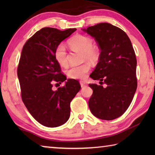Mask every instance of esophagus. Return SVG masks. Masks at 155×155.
I'll use <instances>...</instances> for the list:
<instances>
[{"label": "esophagus", "mask_w": 155, "mask_h": 155, "mask_svg": "<svg viewBox=\"0 0 155 155\" xmlns=\"http://www.w3.org/2000/svg\"><path fill=\"white\" fill-rule=\"evenodd\" d=\"M80 84H81V87H85V86L87 85V83H86L85 81H80Z\"/></svg>", "instance_id": "obj_1"}]
</instances>
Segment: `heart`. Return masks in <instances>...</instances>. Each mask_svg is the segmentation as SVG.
<instances>
[{"instance_id":"1","label":"heart","mask_w":155,"mask_h":155,"mask_svg":"<svg viewBox=\"0 0 155 155\" xmlns=\"http://www.w3.org/2000/svg\"><path fill=\"white\" fill-rule=\"evenodd\" d=\"M71 48L76 51L82 52L83 60H88L91 63H96L101 57V52L98 47L93 45V41L90 37L83 35H77L70 38L68 41ZM54 59L63 67L68 65V54L65 47L63 44H59L56 47L54 52ZM91 69L89 63L80 65L72 66L67 70L68 77L72 79H84Z\"/></svg>"}]
</instances>
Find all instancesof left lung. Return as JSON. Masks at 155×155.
Returning a JSON list of instances; mask_svg holds the SVG:
<instances>
[{
    "label": "left lung",
    "mask_w": 155,
    "mask_h": 155,
    "mask_svg": "<svg viewBox=\"0 0 155 155\" xmlns=\"http://www.w3.org/2000/svg\"><path fill=\"white\" fill-rule=\"evenodd\" d=\"M83 30L94 38L101 51L99 62L90 74L101 85L90 84L93 94L89 107L98 118H117L130 106L137 89L135 51L127 33L109 23Z\"/></svg>",
    "instance_id": "obj_1"
}]
</instances>
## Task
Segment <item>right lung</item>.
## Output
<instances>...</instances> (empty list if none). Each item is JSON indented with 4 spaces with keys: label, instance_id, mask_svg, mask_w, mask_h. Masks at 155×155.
<instances>
[{
    "label": "right lung",
    "instance_id": "add662e5",
    "mask_svg": "<svg viewBox=\"0 0 155 155\" xmlns=\"http://www.w3.org/2000/svg\"><path fill=\"white\" fill-rule=\"evenodd\" d=\"M76 30L43 28L23 46L17 70L21 97L31 115L47 127H59L68 121L70 103L81 89L78 81L68 79L64 86L52 90L53 83L66 80L54 59V50Z\"/></svg>",
    "mask_w": 155,
    "mask_h": 155
}]
</instances>
